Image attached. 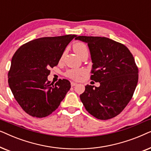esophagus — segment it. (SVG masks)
<instances>
[{"mask_svg": "<svg viewBox=\"0 0 151 151\" xmlns=\"http://www.w3.org/2000/svg\"><path fill=\"white\" fill-rule=\"evenodd\" d=\"M76 84H77V83H76V82H71V86H76Z\"/></svg>", "mask_w": 151, "mask_h": 151, "instance_id": "obj_1", "label": "esophagus"}]
</instances>
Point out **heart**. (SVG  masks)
<instances>
[{
  "mask_svg": "<svg viewBox=\"0 0 151 151\" xmlns=\"http://www.w3.org/2000/svg\"><path fill=\"white\" fill-rule=\"evenodd\" d=\"M73 50L75 51L80 58H82L84 55L88 54V48L86 45L83 42H76L73 46ZM65 51H63L60 56V60L63 58L65 55ZM84 73V71L82 69H70L65 73L66 77L71 78L72 80H78L80 77V76L82 75Z\"/></svg>",
  "mask_w": 151,
  "mask_h": 151,
  "instance_id": "obj_1",
  "label": "heart"
}]
</instances>
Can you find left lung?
Wrapping results in <instances>:
<instances>
[{
  "mask_svg": "<svg viewBox=\"0 0 151 151\" xmlns=\"http://www.w3.org/2000/svg\"><path fill=\"white\" fill-rule=\"evenodd\" d=\"M87 43L93 63L91 80L99 87L87 84L80 95L86 110L97 119L117 116L131 100L138 82V68L125 45L106 37L80 36Z\"/></svg>",
  "mask_w": 151,
  "mask_h": 151,
  "instance_id": "left-lung-1",
  "label": "left lung"
}]
</instances>
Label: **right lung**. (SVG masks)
Masks as SVG:
<instances>
[{
  "label": "right lung",
  "instance_id": "right-lung-1",
  "mask_svg": "<svg viewBox=\"0 0 151 151\" xmlns=\"http://www.w3.org/2000/svg\"><path fill=\"white\" fill-rule=\"evenodd\" d=\"M76 35L44 37L22 45L14 53L8 83L21 108L31 116L45 117L59 106L71 88L69 80L55 84L47 80L50 68L57 66L62 53Z\"/></svg>",
  "mask_w": 151,
  "mask_h": 151
}]
</instances>
